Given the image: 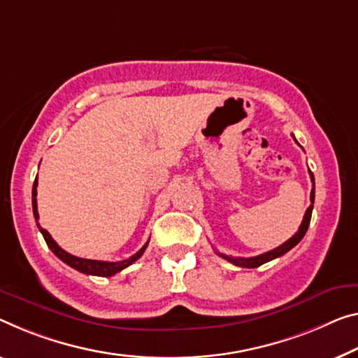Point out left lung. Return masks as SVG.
Wrapping results in <instances>:
<instances>
[{"mask_svg": "<svg viewBox=\"0 0 358 358\" xmlns=\"http://www.w3.org/2000/svg\"><path fill=\"white\" fill-rule=\"evenodd\" d=\"M296 141V139H294ZM298 142V141H296ZM310 173V179H312V192H310V201L313 203V200H315V179H313V174L312 171ZM312 210H313V205H310L309 208H307V211L304 214V219H302V224L299 225V230L296 232L293 236L288 241H285L283 245H280L278 248H275L272 251H267L264 252V255H259V256H255V257H232V256H225V255H221V252H217L219 256H222L224 259H227L229 262L235 264V266L238 267H246V268H255V267H259L262 266V264H266L268 261L275 259V257H280L283 256L285 252H288L291 248H294L296 245L299 243V241L304 238V235L307 232V229H309V224H310V217H312Z\"/></svg>", "mask_w": 358, "mask_h": 358, "instance_id": "obj_1", "label": "left lung"}]
</instances>
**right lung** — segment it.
<instances>
[{"instance_id": "add662e5", "label": "right lung", "mask_w": 358, "mask_h": 358, "mask_svg": "<svg viewBox=\"0 0 358 358\" xmlns=\"http://www.w3.org/2000/svg\"><path fill=\"white\" fill-rule=\"evenodd\" d=\"M36 187H38V178L35 179V182H33V190H31V205H33V216L36 219V225L40 227V224H38V205H36ZM40 232L43 234L46 240V245L49 246V250H51L54 255H56L60 261H64L65 264H69L70 267H73L75 271H78L81 273H86V275H97V277H112V275L122 272L123 268L129 267L131 264L136 262L139 257L144 255V251L147 248L148 241L147 243L142 246V248L133 255L128 259L124 261H118V262H106V261H94V259H83V257H76L73 255H70V252L64 251L60 246L54 241V238L51 235H49L48 230L41 229L40 227Z\"/></svg>"}]
</instances>
